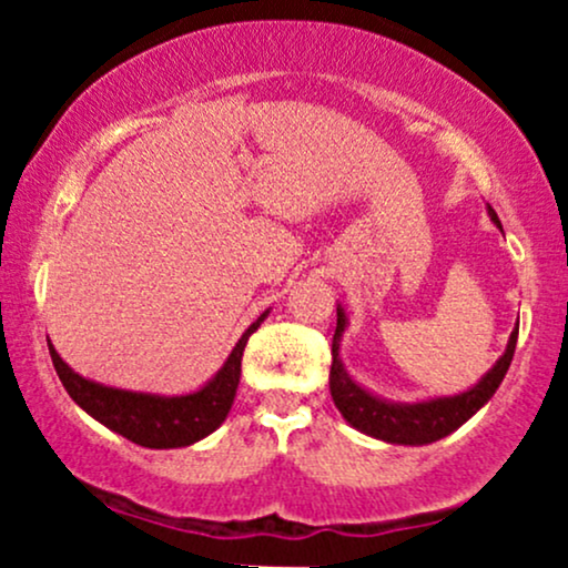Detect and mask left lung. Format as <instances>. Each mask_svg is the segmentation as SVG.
<instances>
[{"mask_svg":"<svg viewBox=\"0 0 568 568\" xmlns=\"http://www.w3.org/2000/svg\"><path fill=\"white\" fill-rule=\"evenodd\" d=\"M491 219L497 221V213L488 207ZM501 230V226H499ZM344 331V312L336 310V334L331 352H334V363H331V397H334L336 408L342 410L344 419L361 433L379 438L387 443H403V446H425V443L446 438L456 427L465 425L467 419L478 410L488 397L497 393V387L505 379L507 368H510L515 355V342H518V325H515L510 344H507L505 355L499 357L497 366L475 384L467 393L454 397H438V400L414 403V406H395V403H384L379 397L368 395L366 389L357 387L355 382L344 374L342 363H338V338Z\"/></svg>","mask_w":568,"mask_h":568,"instance_id":"8db88e82","label":"left lung"}]
</instances>
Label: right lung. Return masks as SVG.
<instances>
[{
    "label": "right lung",
    "instance_id": "add662e5",
    "mask_svg": "<svg viewBox=\"0 0 568 568\" xmlns=\"http://www.w3.org/2000/svg\"><path fill=\"white\" fill-rule=\"evenodd\" d=\"M264 317L266 312L245 331L237 347L232 349L230 361L216 374V379L207 382L197 393L181 397L128 393V389H112L103 387V384L88 382L61 361L53 344H48L58 379L63 382L71 400L88 410L93 419L120 433L122 438L139 443V446L181 448L211 435L226 419L234 403V393H237L240 363H243L247 336L262 325Z\"/></svg>",
    "mask_w": 568,
    "mask_h": 568
}]
</instances>
